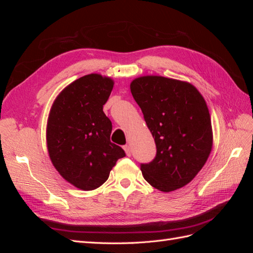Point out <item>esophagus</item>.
<instances>
[{
	"label": "esophagus",
	"mask_w": 253,
	"mask_h": 253,
	"mask_svg": "<svg viewBox=\"0 0 253 253\" xmlns=\"http://www.w3.org/2000/svg\"><path fill=\"white\" fill-rule=\"evenodd\" d=\"M124 149H125V151H126V154L127 155V156H131V154H132V148L129 147V145H125L124 147Z\"/></svg>",
	"instance_id": "esophagus-1"
}]
</instances>
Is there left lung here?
I'll list each match as a JSON object with an SVG mask.
<instances>
[{"mask_svg":"<svg viewBox=\"0 0 253 253\" xmlns=\"http://www.w3.org/2000/svg\"><path fill=\"white\" fill-rule=\"evenodd\" d=\"M131 93L156 144L155 158L140 165L144 179L163 192L186 186L212 149L205 99L192 84L160 76L133 80Z\"/></svg>","mask_w":253,"mask_h":253,"instance_id":"obj_1","label":"left lung"}]
</instances>
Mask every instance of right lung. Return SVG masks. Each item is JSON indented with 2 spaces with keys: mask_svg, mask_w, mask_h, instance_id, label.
<instances>
[{
  "mask_svg": "<svg viewBox=\"0 0 253 253\" xmlns=\"http://www.w3.org/2000/svg\"><path fill=\"white\" fill-rule=\"evenodd\" d=\"M114 82L101 75L83 76L57 97L49 113L46 139L52 165L81 190H94L109 178L126 153L111 142L112 122L103 113Z\"/></svg>",
  "mask_w": 253,
  "mask_h": 253,
  "instance_id": "obj_1",
  "label": "right lung"
}]
</instances>
